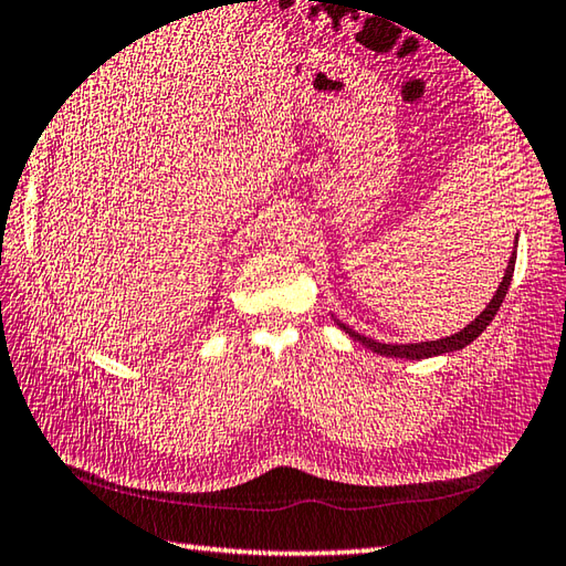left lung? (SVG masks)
Instances as JSON below:
<instances>
[{"instance_id": "obj_1", "label": "left lung", "mask_w": 566, "mask_h": 566, "mask_svg": "<svg viewBox=\"0 0 566 566\" xmlns=\"http://www.w3.org/2000/svg\"><path fill=\"white\" fill-rule=\"evenodd\" d=\"M515 260H517V238H515V252H512L510 262H507V270H505V276H502V282L497 286L495 296H492L490 304L482 310L472 322L460 328L458 334H450L446 338H436V342H418V344H384V342H376V338H368L364 334L354 332L352 326L338 322V318L334 316V322L338 328H344V332L354 338V342H358L361 346H366L368 352L374 354H381V356H388V358H410V361H416V358H430V356H440V354H450V352H460V348H465L468 344L475 342V338L485 332L488 324L495 318L497 310L502 300H505V294L510 290V282H512V272H515Z\"/></svg>"}]
</instances>
